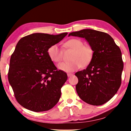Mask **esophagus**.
Returning a JSON list of instances; mask_svg holds the SVG:
<instances>
[{
	"instance_id": "esophagus-1",
	"label": "esophagus",
	"mask_w": 131,
	"mask_h": 131,
	"mask_svg": "<svg viewBox=\"0 0 131 131\" xmlns=\"http://www.w3.org/2000/svg\"><path fill=\"white\" fill-rule=\"evenodd\" d=\"M73 75V73H68V74H67V76L69 77H69H71V76H72Z\"/></svg>"
}]
</instances>
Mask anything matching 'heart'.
Masks as SVG:
<instances>
[{"instance_id":"b5f03b06","label":"heart","mask_w":131,"mask_h":131,"mask_svg":"<svg viewBox=\"0 0 131 131\" xmlns=\"http://www.w3.org/2000/svg\"><path fill=\"white\" fill-rule=\"evenodd\" d=\"M83 41L79 39H71L65 43L66 48L73 50L70 62H62L58 65L60 70L70 73L78 70L82 66L85 67L90 63L93 57V50L91 46L83 45ZM49 58L55 62H60L62 59V51L57 45H53L48 50Z\"/></svg>"}]
</instances>
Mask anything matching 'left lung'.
Wrapping results in <instances>:
<instances>
[{
    "label": "left lung",
    "instance_id": "obj_1",
    "mask_svg": "<svg viewBox=\"0 0 131 131\" xmlns=\"http://www.w3.org/2000/svg\"><path fill=\"white\" fill-rule=\"evenodd\" d=\"M70 36L85 38L94 51L86 69L75 74L78 78L76 92L89 104L103 105L113 97L121 86L123 69L121 49L104 32L83 29Z\"/></svg>",
    "mask_w": 131,
    "mask_h": 131
}]
</instances>
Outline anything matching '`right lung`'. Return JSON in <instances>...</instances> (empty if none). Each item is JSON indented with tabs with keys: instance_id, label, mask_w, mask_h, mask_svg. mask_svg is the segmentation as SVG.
Wrapping results in <instances>:
<instances>
[{
	"instance_id": "obj_1",
	"label": "right lung",
	"mask_w": 131,
	"mask_h": 131,
	"mask_svg": "<svg viewBox=\"0 0 131 131\" xmlns=\"http://www.w3.org/2000/svg\"><path fill=\"white\" fill-rule=\"evenodd\" d=\"M67 35L33 33L17 43L10 57L8 80L16 100L24 108L45 112L58 102L67 75L57 70L48 50Z\"/></svg>"
}]
</instances>
